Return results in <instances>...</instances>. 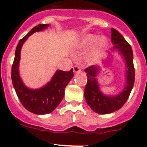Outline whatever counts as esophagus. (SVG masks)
<instances>
[{"label": "esophagus", "instance_id": "1", "mask_svg": "<svg viewBox=\"0 0 147 147\" xmlns=\"http://www.w3.org/2000/svg\"><path fill=\"white\" fill-rule=\"evenodd\" d=\"M80 71H81V68H80L79 66L76 65V66H74V72L75 74H76V73L80 72Z\"/></svg>", "mask_w": 147, "mask_h": 147}]
</instances>
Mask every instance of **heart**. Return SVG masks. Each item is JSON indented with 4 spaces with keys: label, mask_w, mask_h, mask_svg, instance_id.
I'll return each instance as SVG.
<instances>
[{
    "label": "heart",
    "mask_w": 147,
    "mask_h": 147,
    "mask_svg": "<svg viewBox=\"0 0 147 147\" xmlns=\"http://www.w3.org/2000/svg\"><path fill=\"white\" fill-rule=\"evenodd\" d=\"M96 42H97L96 44V45L88 53V56H87V60L88 62H94L101 57L102 52L107 47V40L106 37H102L98 39V37L96 35H85L76 42L75 47L78 50H87L91 46H93Z\"/></svg>",
    "instance_id": "1"
}]
</instances>
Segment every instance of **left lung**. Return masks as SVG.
Returning <instances> with one entry per match:
<instances>
[{
	"label": "left lung",
	"mask_w": 147,
	"mask_h": 147,
	"mask_svg": "<svg viewBox=\"0 0 147 147\" xmlns=\"http://www.w3.org/2000/svg\"><path fill=\"white\" fill-rule=\"evenodd\" d=\"M111 41L114 44L112 50L118 51L124 59L126 64V86L115 96H107L99 90L96 76L100 71L98 65L87 67L88 82L85 88V98L90 107L98 114H108L121 108L129 96L135 82L133 53L131 45L115 28H111ZM105 63V61H104Z\"/></svg>",
	"instance_id": "8db88e82"
}]
</instances>
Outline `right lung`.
Here are the masks:
<instances>
[{
  "mask_svg": "<svg viewBox=\"0 0 147 147\" xmlns=\"http://www.w3.org/2000/svg\"><path fill=\"white\" fill-rule=\"evenodd\" d=\"M49 26V24H39L19 41L11 67L13 86L20 102L27 110L38 115L50 113L55 110L64 97L65 87L74 76L73 68L69 71L58 70L49 83L42 88L35 90L27 88L22 82L19 74V62L22 46L32 34L42 31Z\"/></svg>",
  "mask_w": 147,
  "mask_h": 147,
  "instance_id": "add662e5",
  "label": "right lung"
}]
</instances>
